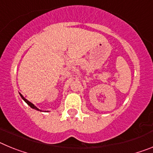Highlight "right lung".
I'll return each mask as SVG.
<instances>
[{
    "label": "right lung",
    "instance_id": "1",
    "mask_svg": "<svg viewBox=\"0 0 153 153\" xmlns=\"http://www.w3.org/2000/svg\"><path fill=\"white\" fill-rule=\"evenodd\" d=\"M20 95H21V98H22V99H23V100H24V101H25V102H27V104H28V105H29V106H30V107H31V108H33V109H36V110H40V109H38V108H36V106H34V105H33V103H32V102H29V101H28V100H27V99H25V98H24V97H23V96H22V95H21V93H20Z\"/></svg>",
    "mask_w": 153,
    "mask_h": 153
}]
</instances>
